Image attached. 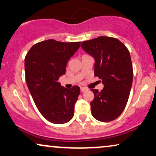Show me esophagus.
<instances>
[{
  "mask_svg": "<svg viewBox=\"0 0 156 156\" xmlns=\"http://www.w3.org/2000/svg\"><path fill=\"white\" fill-rule=\"evenodd\" d=\"M88 89L87 88H85V87H81V88H80V91H81V92H86V91H87L88 90Z\"/></svg>",
  "mask_w": 156,
  "mask_h": 156,
  "instance_id": "esophagus-1",
  "label": "esophagus"
}]
</instances>
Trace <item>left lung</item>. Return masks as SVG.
<instances>
[{"instance_id":"1","label":"left lung","mask_w":156,"mask_h":156,"mask_svg":"<svg viewBox=\"0 0 156 156\" xmlns=\"http://www.w3.org/2000/svg\"><path fill=\"white\" fill-rule=\"evenodd\" d=\"M81 47L95 58L94 76L104 85L101 91L90 89L94 93L92 115L102 122L115 120L125 109L131 89L133 70L129 51L118 39L108 36L83 41Z\"/></svg>"}]
</instances>
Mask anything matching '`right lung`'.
I'll return each instance as SVG.
<instances>
[{
    "instance_id": "1",
    "label": "right lung",
    "mask_w": 156,
    "mask_h": 156,
    "mask_svg": "<svg viewBox=\"0 0 156 156\" xmlns=\"http://www.w3.org/2000/svg\"><path fill=\"white\" fill-rule=\"evenodd\" d=\"M80 45V42L49 39L33 45L25 58L29 91L39 112L51 123H66L73 117L80 88H63L58 80L66 73L67 62Z\"/></svg>"
}]
</instances>
